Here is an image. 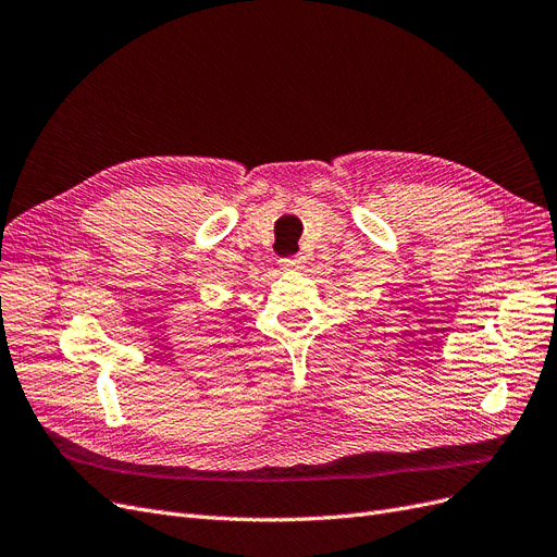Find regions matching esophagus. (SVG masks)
<instances>
[{
	"mask_svg": "<svg viewBox=\"0 0 557 557\" xmlns=\"http://www.w3.org/2000/svg\"><path fill=\"white\" fill-rule=\"evenodd\" d=\"M278 264H281V270H287V272H293V270H301V267H304V256H290V258H281V260H278Z\"/></svg>",
	"mask_w": 557,
	"mask_h": 557,
	"instance_id": "esophagus-1",
	"label": "esophagus"
}]
</instances>
